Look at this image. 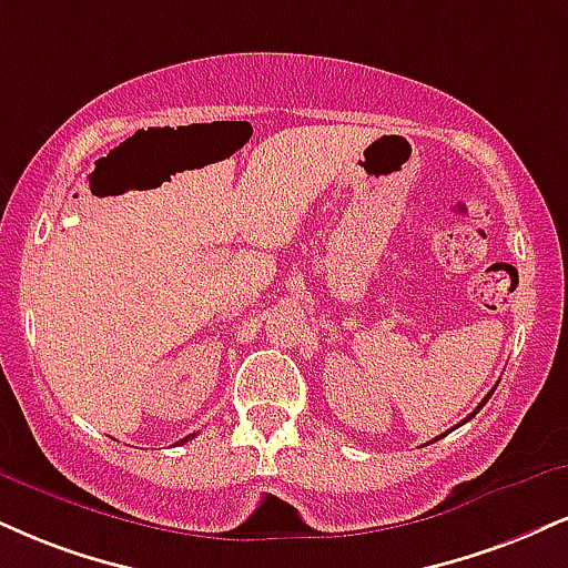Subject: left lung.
Listing matches in <instances>:
<instances>
[{"instance_id":"8db88e82","label":"left lung","mask_w":568,"mask_h":568,"mask_svg":"<svg viewBox=\"0 0 568 568\" xmlns=\"http://www.w3.org/2000/svg\"><path fill=\"white\" fill-rule=\"evenodd\" d=\"M489 396H491V392H489V394H487V396H484V399H481V405H479V407H476V409H474V413H470V415H468V418H466V420H470V418H474V415H476V413H479V409H481V407H484V405H487V402H489ZM466 420H463V423H466ZM436 439H439V436H436Z\"/></svg>"}]
</instances>
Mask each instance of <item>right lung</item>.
I'll return each mask as SVG.
<instances>
[{"label":"right lung","mask_w":568,"mask_h":568,"mask_svg":"<svg viewBox=\"0 0 568 568\" xmlns=\"http://www.w3.org/2000/svg\"><path fill=\"white\" fill-rule=\"evenodd\" d=\"M187 439H193V436H184V442H187Z\"/></svg>","instance_id":"right-lung-1"}]
</instances>
